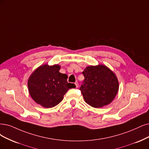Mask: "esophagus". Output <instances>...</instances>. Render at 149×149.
<instances>
[{
  "instance_id": "1",
  "label": "esophagus",
  "mask_w": 149,
  "mask_h": 149,
  "mask_svg": "<svg viewBox=\"0 0 149 149\" xmlns=\"http://www.w3.org/2000/svg\"><path fill=\"white\" fill-rule=\"evenodd\" d=\"M75 86H76V88H78V86H79L78 82H75Z\"/></svg>"
}]
</instances>
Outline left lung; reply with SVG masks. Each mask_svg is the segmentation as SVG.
Segmentation results:
<instances>
[{"label": "left lung", "instance_id": "obj_1", "mask_svg": "<svg viewBox=\"0 0 149 149\" xmlns=\"http://www.w3.org/2000/svg\"><path fill=\"white\" fill-rule=\"evenodd\" d=\"M85 79L80 88L85 102L100 108L111 103L118 90V81L112 71L104 65L88 66L82 72Z\"/></svg>", "mask_w": 149, "mask_h": 149}]
</instances>
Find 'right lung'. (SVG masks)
Returning a JSON list of instances; mask_svg holds the SVG:
<instances>
[{"instance_id": "add662e5", "label": "right lung", "mask_w": 149, "mask_h": 149, "mask_svg": "<svg viewBox=\"0 0 149 149\" xmlns=\"http://www.w3.org/2000/svg\"><path fill=\"white\" fill-rule=\"evenodd\" d=\"M60 66L45 64L38 68L28 80L29 94L36 102L45 108L56 106L61 102L69 89L75 88L68 83V75L59 72Z\"/></svg>"}]
</instances>
